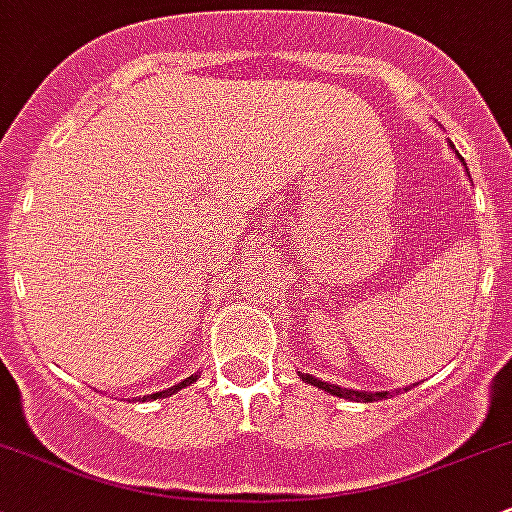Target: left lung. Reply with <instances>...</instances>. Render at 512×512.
I'll list each match as a JSON object with an SVG mask.
<instances>
[{"mask_svg": "<svg viewBox=\"0 0 512 512\" xmlns=\"http://www.w3.org/2000/svg\"><path fill=\"white\" fill-rule=\"evenodd\" d=\"M451 144V142H449ZM451 149H454V144H451ZM459 157L461 164H464V159H461V154H456ZM466 166V164H464ZM299 378L304 380V383L319 387V390L328 392V395H336V397H343V400H353V402H378L383 400V397H392L390 390H383V392H365V390H353V387H341V385H333V383H326V380H319L316 375H309V373H299Z\"/></svg>", "mask_w": 512, "mask_h": 512, "instance_id": "obj_1", "label": "left lung"}]
</instances>
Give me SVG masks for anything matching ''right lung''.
I'll return each mask as SVG.
<instances>
[{
	"label": "right lung",
	"mask_w": 512,
	"mask_h": 512,
	"mask_svg": "<svg viewBox=\"0 0 512 512\" xmlns=\"http://www.w3.org/2000/svg\"><path fill=\"white\" fill-rule=\"evenodd\" d=\"M198 380V375H191V378H186V380H181L179 385H174V387H166V390H161V392H154V395H144L142 397V402H147V400H161V397H171L174 395V392H179L181 387H188L191 383H196Z\"/></svg>",
	"instance_id": "1"
}]
</instances>
